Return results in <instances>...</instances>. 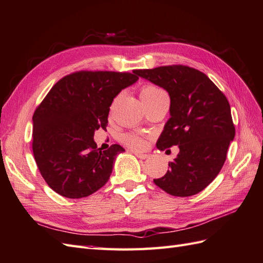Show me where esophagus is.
<instances>
[{
	"mask_svg": "<svg viewBox=\"0 0 263 263\" xmlns=\"http://www.w3.org/2000/svg\"><path fill=\"white\" fill-rule=\"evenodd\" d=\"M136 154V156L139 158V159H142V160H144V159H147L149 158V154H144V153H134Z\"/></svg>",
	"mask_w": 263,
	"mask_h": 263,
	"instance_id": "esophagus-1",
	"label": "esophagus"
}]
</instances>
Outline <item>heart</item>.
<instances>
[{"mask_svg":"<svg viewBox=\"0 0 263 263\" xmlns=\"http://www.w3.org/2000/svg\"><path fill=\"white\" fill-rule=\"evenodd\" d=\"M162 93L164 92L162 90H160L159 87L147 84L141 87L140 97L144 104L146 102H149V101L156 99ZM122 141L126 146H129L130 149L136 150V151H142L146 147V141L143 138L136 136V134H124L122 137Z\"/></svg>","mask_w":263,"mask_h":263,"instance_id":"b5f03b06","label":"heart"}]
</instances>
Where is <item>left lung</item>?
<instances>
[{"mask_svg":"<svg viewBox=\"0 0 263 263\" xmlns=\"http://www.w3.org/2000/svg\"><path fill=\"white\" fill-rule=\"evenodd\" d=\"M170 96L171 118L157 142L164 151L178 145L170 169L153 182L174 197L201 192L218 176L235 129L229 101L203 72L186 65L137 70Z\"/></svg>","mask_w":263,"mask_h":263,"instance_id":"left-lung-1","label":"left lung"}]
</instances>
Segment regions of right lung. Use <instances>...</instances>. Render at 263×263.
<instances>
[{
  "mask_svg": "<svg viewBox=\"0 0 263 263\" xmlns=\"http://www.w3.org/2000/svg\"><path fill=\"white\" fill-rule=\"evenodd\" d=\"M138 79L137 70L78 71L52 86L33 114L32 150L53 191L80 199L107 182L116 157L125 150L98 147L94 132L106 129L113 99Z\"/></svg>",
  "mask_w": 263,
  "mask_h": 263,
  "instance_id": "add662e5",
  "label": "right lung"
}]
</instances>
